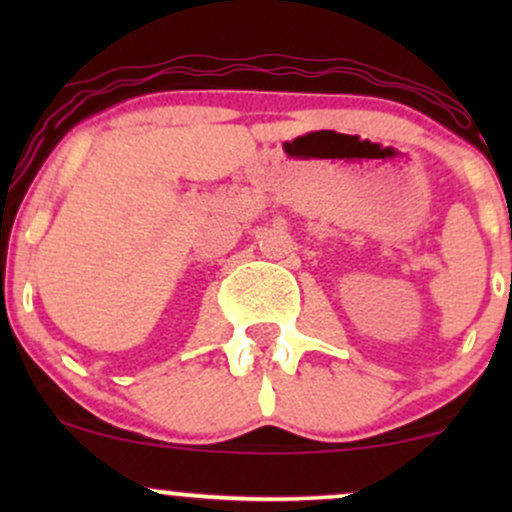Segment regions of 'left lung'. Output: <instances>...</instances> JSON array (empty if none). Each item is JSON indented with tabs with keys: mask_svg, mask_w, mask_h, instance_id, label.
<instances>
[{
	"mask_svg": "<svg viewBox=\"0 0 512 512\" xmlns=\"http://www.w3.org/2000/svg\"><path fill=\"white\" fill-rule=\"evenodd\" d=\"M510 281H512V279H510Z\"/></svg>",
	"mask_w": 512,
	"mask_h": 512,
	"instance_id": "obj_1",
	"label": "left lung"
}]
</instances>
